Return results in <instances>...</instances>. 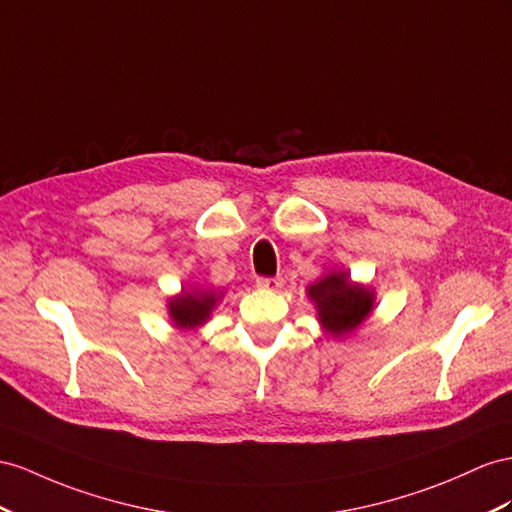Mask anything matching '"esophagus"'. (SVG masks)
<instances>
[{
  "mask_svg": "<svg viewBox=\"0 0 512 512\" xmlns=\"http://www.w3.org/2000/svg\"><path fill=\"white\" fill-rule=\"evenodd\" d=\"M281 283L283 281L279 277H259L257 279V287H261V290H279Z\"/></svg>",
  "mask_w": 512,
  "mask_h": 512,
  "instance_id": "esophagus-1",
  "label": "esophagus"
}]
</instances>
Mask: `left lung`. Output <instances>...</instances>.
<instances>
[{
    "label": "left lung",
    "instance_id": "1",
    "mask_svg": "<svg viewBox=\"0 0 512 512\" xmlns=\"http://www.w3.org/2000/svg\"><path fill=\"white\" fill-rule=\"evenodd\" d=\"M322 329L339 339L355 333L374 309V290L350 281L348 270H333L307 287Z\"/></svg>",
    "mask_w": 512,
    "mask_h": 512
}]
</instances>
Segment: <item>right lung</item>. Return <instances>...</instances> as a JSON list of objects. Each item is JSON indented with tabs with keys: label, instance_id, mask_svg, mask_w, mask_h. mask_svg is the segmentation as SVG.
<instances>
[{
	"label": "right lung",
	"instance_id": "obj_1",
	"mask_svg": "<svg viewBox=\"0 0 512 512\" xmlns=\"http://www.w3.org/2000/svg\"><path fill=\"white\" fill-rule=\"evenodd\" d=\"M220 296L222 294H214L212 290L181 292L168 300V316L181 331L199 329L212 316Z\"/></svg>",
	"mask_w": 512,
	"mask_h": 512
}]
</instances>
